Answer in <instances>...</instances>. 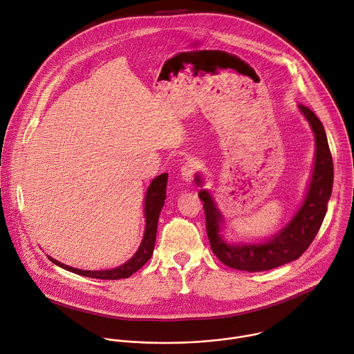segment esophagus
Masks as SVG:
<instances>
[{"mask_svg": "<svg viewBox=\"0 0 354 354\" xmlns=\"http://www.w3.org/2000/svg\"><path fill=\"white\" fill-rule=\"evenodd\" d=\"M196 168H197V164L193 162V161H189L186 162L182 168H180V175H182V179L187 183H190L193 180V176H194V172H196Z\"/></svg>", "mask_w": 354, "mask_h": 354, "instance_id": "34e87169", "label": "esophagus"}]
</instances>
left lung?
I'll use <instances>...</instances> for the list:
<instances>
[{
  "label": "left lung",
  "instance_id": "8db88e82",
  "mask_svg": "<svg viewBox=\"0 0 354 354\" xmlns=\"http://www.w3.org/2000/svg\"><path fill=\"white\" fill-rule=\"evenodd\" d=\"M299 112L310 123L315 137V160L310 183L301 206L292 218L273 236L258 242L230 243L223 236L224 216L207 189H200L203 200L207 236L214 255L227 266L245 272H263L298 259L317 236L328 210L333 185V162L325 129L315 113L298 105ZM194 182L203 186V178L196 174Z\"/></svg>",
  "mask_w": 354,
  "mask_h": 354
}]
</instances>
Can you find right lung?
I'll return each mask as SVG.
<instances>
[{"label":"right lung","instance_id":"right-lung-1","mask_svg":"<svg viewBox=\"0 0 354 354\" xmlns=\"http://www.w3.org/2000/svg\"><path fill=\"white\" fill-rule=\"evenodd\" d=\"M167 182H168V174H161L151 180L149 186L147 187L145 198H144L145 230H144L142 241H141L136 254L123 265H120L115 269H108V270H82V269H75L73 266L64 265L50 257H47V258L55 265H57L71 273L81 274L85 277L102 279V280H119V279L130 277L133 273H136L138 269H141L149 261L151 257H153L156 238H157L158 218H160V213L164 207L165 198H167Z\"/></svg>","mask_w":354,"mask_h":354}]
</instances>
